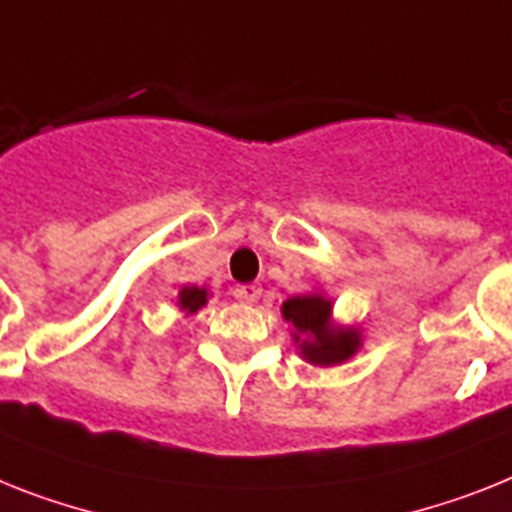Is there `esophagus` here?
I'll return each mask as SVG.
<instances>
[{
	"label": "esophagus",
	"instance_id": "obj_1",
	"mask_svg": "<svg viewBox=\"0 0 512 512\" xmlns=\"http://www.w3.org/2000/svg\"><path fill=\"white\" fill-rule=\"evenodd\" d=\"M260 294H263V286H260V283H244V286H236L234 289V296L244 304H255L257 299H260Z\"/></svg>",
	"mask_w": 512,
	"mask_h": 512
}]
</instances>
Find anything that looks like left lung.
Instances as JSON below:
<instances>
[{"label":"left lung","mask_w":512,"mask_h":512,"mask_svg":"<svg viewBox=\"0 0 512 512\" xmlns=\"http://www.w3.org/2000/svg\"><path fill=\"white\" fill-rule=\"evenodd\" d=\"M330 309L333 304L320 294L291 296L281 307L283 320L294 325V343H299V354L317 367L346 362L362 346V333L356 328L333 325Z\"/></svg>","instance_id":"1"}]
</instances>
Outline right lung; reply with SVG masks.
<instances>
[{
    "instance_id": "obj_1",
    "label": "right lung",
    "mask_w": 512,
    "mask_h": 512,
    "mask_svg": "<svg viewBox=\"0 0 512 512\" xmlns=\"http://www.w3.org/2000/svg\"><path fill=\"white\" fill-rule=\"evenodd\" d=\"M208 304V291L197 289V286H184L179 291V309L187 312V315H195L197 309Z\"/></svg>"
}]
</instances>
